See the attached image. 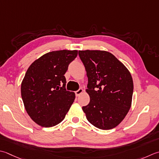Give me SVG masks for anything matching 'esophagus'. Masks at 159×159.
I'll list each match as a JSON object with an SVG mask.
<instances>
[{"label":"esophagus","mask_w":159,"mask_h":159,"mask_svg":"<svg viewBox=\"0 0 159 159\" xmlns=\"http://www.w3.org/2000/svg\"><path fill=\"white\" fill-rule=\"evenodd\" d=\"M84 92V90L82 88H80L79 90H77V91L75 92V94L76 96H79L80 94H82V93Z\"/></svg>","instance_id":"1"}]
</instances>
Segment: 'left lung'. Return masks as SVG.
Masks as SVG:
<instances>
[{
	"mask_svg": "<svg viewBox=\"0 0 159 159\" xmlns=\"http://www.w3.org/2000/svg\"><path fill=\"white\" fill-rule=\"evenodd\" d=\"M88 78L90 101L83 107L87 119L97 128L111 129L121 123L132 105L133 80L127 68L103 50H80Z\"/></svg>",
	"mask_w": 159,
	"mask_h": 159,
	"instance_id": "left-lung-1",
	"label": "left lung"
}]
</instances>
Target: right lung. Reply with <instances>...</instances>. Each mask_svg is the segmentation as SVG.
<instances>
[{
  "label": "right lung",
  "mask_w": 159,
  "mask_h": 159,
  "mask_svg": "<svg viewBox=\"0 0 159 159\" xmlns=\"http://www.w3.org/2000/svg\"><path fill=\"white\" fill-rule=\"evenodd\" d=\"M77 55V50L50 52L27 69L21 83V96L27 113L38 125H57L69 111L75 94L65 89L64 74Z\"/></svg>",
  "instance_id": "1"
}]
</instances>
